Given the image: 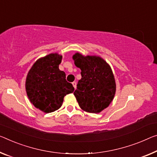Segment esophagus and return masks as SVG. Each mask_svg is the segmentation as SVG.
Listing matches in <instances>:
<instances>
[{"instance_id":"34e87169","label":"esophagus","mask_w":157,"mask_h":157,"mask_svg":"<svg viewBox=\"0 0 157 157\" xmlns=\"http://www.w3.org/2000/svg\"><path fill=\"white\" fill-rule=\"evenodd\" d=\"M72 85H73L74 88L76 89V83L75 81H74V82H73V83H72Z\"/></svg>"}]
</instances>
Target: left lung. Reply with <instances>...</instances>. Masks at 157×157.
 I'll use <instances>...</instances> for the list:
<instances>
[{
	"label": "left lung",
	"instance_id": "left-lung-1",
	"mask_svg": "<svg viewBox=\"0 0 157 157\" xmlns=\"http://www.w3.org/2000/svg\"><path fill=\"white\" fill-rule=\"evenodd\" d=\"M81 70L74 95L83 111L97 114L112 102L116 93L114 76L109 64L100 56L76 52L72 57Z\"/></svg>",
	"mask_w": 157,
	"mask_h": 157
}]
</instances>
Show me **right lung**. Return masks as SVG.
Masks as SVG:
<instances>
[{"label": "right lung", "instance_id": "obj_1", "mask_svg": "<svg viewBox=\"0 0 157 157\" xmlns=\"http://www.w3.org/2000/svg\"><path fill=\"white\" fill-rule=\"evenodd\" d=\"M62 59L58 53L40 57L33 64L26 78L25 88L31 104L45 113L53 112L62 105L64 97L74 92L66 74L59 69Z\"/></svg>", "mask_w": 157, "mask_h": 157}]
</instances>
